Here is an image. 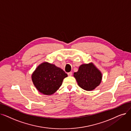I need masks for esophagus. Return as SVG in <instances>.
<instances>
[{"label":"esophagus","instance_id":"obj_1","mask_svg":"<svg viewBox=\"0 0 131 131\" xmlns=\"http://www.w3.org/2000/svg\"><path fill=\"white\" fill-rule=\"evenodd\" d=\"M67 74H68V75L69 76H72V73L71 72H69V73H67Z\"/></svg>","mask_w":131,"mask_h":131}]
</instances>
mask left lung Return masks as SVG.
I'll list each match as a JSON object with an SVG mask.
<instances>
[{
    "instance_id": "obj_1",
    "label": "left lung",
    "mask_w": 131,
    "mask_h": 131,
    "mask_svg": "<svg viewBox=\"0 0 131 131\" xmlns=\"http://www.w3.org/2000/svg\"><path fill=\"white\" fill-rule=\"evenodd\" d=\"M80 87L87 91H92L100 84L102 80L101 72L93 62L82 64L78 72L73 74Z\"/></svg>"
}]
</instances>
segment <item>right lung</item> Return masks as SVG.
Returning <instances> with one entry per match:
<instances>
[{"label": "right lung", "instance_id": "add662e5", "mask_svg": "<svg viewBox=\"0 0 131 131\" xmlns=\"http://www.w3.org/2000/svg\"><path fill=\"white\" fill-rule=\"evenodd\" d=\"M67 74L60 68L48 62L39 64L31 75V80L39 92L46 95L54 94L61 86Z\"/></svg>", "mask_w": 131, "mask_h": 131}]
</instances>
